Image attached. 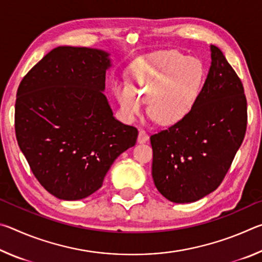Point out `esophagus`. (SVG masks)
<instances>
[{"mask_svg":"<svg viewBox=\"0 0 262 262\" xmlns=\"http://www.w3.org/2000/svg\"><path fill=\"white\" fill-rule=\"evenodd\" d=\"M148 140H149V135L147 134V132L141 129L139 133V137H137V142H139V143H145Z\"/></svg>","mask_w":262,"mask_h":262,"instance_id":"1","label":"esophagus"}]
</instances>
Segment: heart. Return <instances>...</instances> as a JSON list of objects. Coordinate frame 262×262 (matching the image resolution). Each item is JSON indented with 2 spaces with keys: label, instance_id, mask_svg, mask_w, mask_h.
I'll return each instance as SVG.
<instances>
[{
  "label": "heart",
  "instance_id": "1",
  "mask_svg": "<svg viewBox=\"0 0 262 262\" xmlns=\"http://www.w3.org/2000/svg\"><path fill=\"white\" fill-rule=\"evenodd\" d=\"M129 82L114 84L125 117L135 120L147 101L154 120L163 126L181 122L200 97L205 69L200 60L177 51L157 52L137 60L129 69Z\"/></svg>",
  "mask_w": 262,
  "mask_h": 262
}]
</instances>
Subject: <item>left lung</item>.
I'll list each match as a JSON object with an SVG mask.
<instances>
[{
  "mask_svg": "<svg viewBox=\"0 0 262 262\" xmlns=\"http://www.w3.org/2000/svg\"><path fill=\"white\" fill-rule=\"evenodd\" d=\"M200 97L187 118L150 136L152 178L164 198L194 202L219 187L241 148L247 103L241 78L219 47Z\"/></svg>",
  "mask_w": 262,
  "mask_h": 262,
  "instance_id": "obj_1",
  "label": "left lung"
}]
</instances>
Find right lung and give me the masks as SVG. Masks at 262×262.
Listing matches in <instances>:
<instances>
[{
  "mask_svg": "<svg viewBox=\"0 0 262 262\" xmlns=\"http://www.w3.org/2000/svg\"><path fill=\"white\" fill-rule=\"evenodd\" d=\"M110 54L60 46L38 62L17 90L15 130L35 178L67 201L98 190L111 165L139 132L113 117L104 95Z\"/></svg>",
  "mask_w": 262,
  "mask_h": 262,
  "instance_id": "1",
  "label": "right lung"
}]
</instances>
